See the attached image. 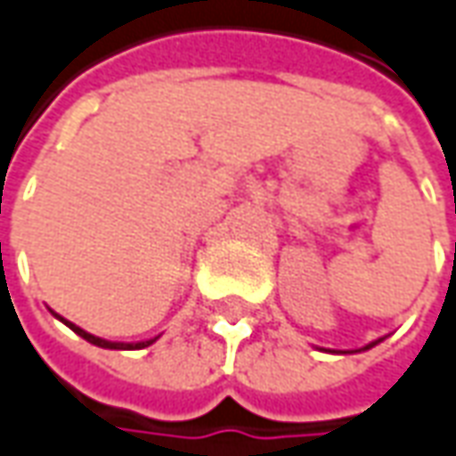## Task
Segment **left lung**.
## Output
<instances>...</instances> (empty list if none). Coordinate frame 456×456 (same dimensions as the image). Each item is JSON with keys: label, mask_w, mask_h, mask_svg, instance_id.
Instances as JSON below:
<instances>
[{"label": "left lung", "mask_w": 456, "mask_h": 456, "mask_svg": "<svg viewBox=\"0 0 456 456\" xmlns=\"http://www.w3.org/2000/svg\"><path fill=\"white\" fill-rule=\"evenodd\" d=\"M373 345H376V342H370V345H368V347H373ZM368 347H365V350H368Z\"/></svg>", "instance_id": "left-lung-1"}]
</instances>
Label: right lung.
<instances>
[{
  "label": "right lung",
  "instance_id": "obj_1",
  "mask_svg": "<svg viewBox=\"0 0 456 456\" xmlns=\"http://www.w3.org/2000/svg\"><path fill=\"white\" fill-rule=\"evenodd\" d=\"M65 322V320H62ZM76 335H80L83 340L94 342V345H98V347H109V350H124V347H147V345H151L154 340H147V342H136V345H121V342H109V340H101V338H96V335H91V332H86V330H80V327H76L73 322H65Z\"/></svg>",
  "mask_w": 456,
  "mask_h": 456
}]
</instances>
